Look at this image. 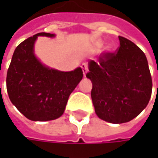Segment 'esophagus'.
<instances>
[{
    "label": "esophagus",
    "instance_id": "obj_1",
    "mask_svg": "<svg viewBox=\"0 0 158 158\" xmlns=\"http://www.w3.org/2000/svg\"><path fill=\"white\" fill-rule=\"evenodd\" d=\"M81 68H82V72H83V76H85V75L87 74V72L89 71V68H88V65L86 63H82V66H81Z\"/></svg>",
    "mask_w": 158,
    "mask_h": 158
}]
</instances>
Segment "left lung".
Wrapping results in <instances>:
<instances>
[{
    "label": "left lung",
    "mask_w": 158,
    "mask_h": 158,
    "mask_svg": "<svg viewBox=\"0 0 158 158\" xmlns=\"http://www.w3.org/2000/svg\"><path fill=\"white\" fill-rule=\"evenodd\" d=\"M117 52L101 54L89 61L87 78L92 82L91 99L97 115L113 124L128 122L149 104L152 79L144 52L118 36Z\"/></svg>",
    "instance_id": "left-lung-1"
}]
</instances>
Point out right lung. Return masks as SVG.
Here are the masks:
<instances>
[{
    "mask_svg": "<svg viewBox=\"0 0 158 158\" xmlns=\"http://www.w3.org/2000/svg\"><path fill=\"white\" fill-rule=\"evenodd\" d=\"M39 36L54 37L40 32L23 41L15 48L7 73L9 99L25 117L34 121H47L63 114L72 91L82 79V70L62 72L49 69L34 54Z\"/></svg>",
    "mask_w": 158,
    "mask_h": 158,
    "instance_id": "add662e5",
    "label": "right lung"
}]
</instances>
